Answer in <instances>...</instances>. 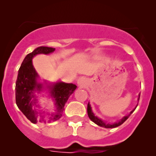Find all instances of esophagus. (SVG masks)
<instances>
[{
	"instance_id": "34e87169",
	"label": "esophagus",
	"mask_w": 156,
	"mask_h": 156,
	"mask_svg": "<svg viewBox=\"0 0 156 156\" xmlns=\"http://www.w3.org/2000/svg\"><path fill=\"white\" fill-rule=\"evenodd\" d=\"M85 83H86V79H85L84 77H80L77 80V84L80 87H83Z\"/></svg>"
}]
</instances>
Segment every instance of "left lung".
<instances>
[{"label":"left lung","instance_id":"1","mask_svg":"<svg viewBox=\"0 0 156 156\" xmlns=\"http://www.w3.org/2000/svg\"><path fill=\"white\" fill-rule=\"evenodd\" d=\"M139 99H140V94H139L138 95V98H137V101H139ZM137 105H136V107H135L134 108H133V110H132L130 112H129V114H127V115H124L123 117H122V119H119V121H117V122H105V121L102 120L101 119H100V118H98V116H96V115H94V113L93 112V111H92V108H91V106H90V102H88L87 104V115H88V117L90 118V120L92 121V122H94L95 123V124L98 125V126H102V127H105V128H115V127H117V126H120V125H122L123 122H125V121L126 120V119L129 118V116L130 115H131L132 113L133 112V111L135 110V108H137Z\"/></svg>","mask_w":156,"mask_h":156}]
</instances>
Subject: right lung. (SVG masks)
<instances>
[{"instance_id": "obj_1", "label": "right lung", "mask_w": 156, "mask_h": 156, "mask_svg": "<svg viewBox=\"0 0 156 156\" xmlns=\"http://www.w3.org/2000/svg\"><path fill=\"white\" fill-rule=\"evenodd\" d=\"M55 50V48L49 47L37 48L25 57L18 73L16 83V105L33 123L50 122L60 119L66 101L77 87L73 83H66L62 81L56 83L39 81L40 76L34 67L33 58L40 54L49 55ZM44 90L48 92V96L54 101L55 108L52 113L36 109L37 108H39L36 94Z\"/></svg>"}]
</instances>
